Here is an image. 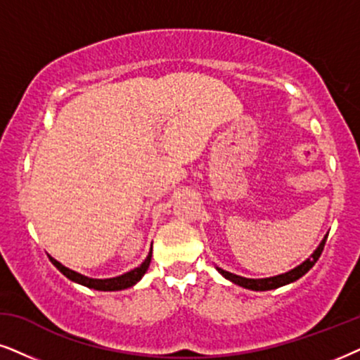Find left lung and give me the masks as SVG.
I'll return each mask as SVG.
<instances>
[{"label":"left lung","mask_w":360,"mask_h":360,"mask_svg":"<svg viewBox=\"0 0 360 360\" xmlns=\"http://www.w3.org/2000/svg\"><path fill=\"white\" fill-rule=\"evenodd\" d=\"M326 239H327V236L321 240L319 248H317L316 251L312 252V256L309 257V259H306V261H304L301 266L294 267V269H290L289 272H284V274H279V276H274V277H266V279H248V277L233 274V272H227L224 269H221V267H216V269L219 271L221 274L224 276L227 281L234 282V284L240 285V288L251 289V290H271V289H277V288H282V285H285V284H290V282L297 281L299 277H302L309 269H311L314 264L317 262V259L321 257L322 251H324Z\"/></svg>","instance_id":"obj_1"}]
</instances>
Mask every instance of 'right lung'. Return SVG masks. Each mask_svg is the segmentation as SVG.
<instances>
[{
    "label": "right lung",
    "instance_id": "right-lung-1",
    "mask_svg": "<svg viewBox=\"0 0 360 360\" xmlns=\"http://www.w3.org/2000/svg\"><path fill=\"white\" fill-rule=\"evenodd\" d=\"M48 257H49V261H51L54 266H56L58 269L72 282H78V284H81V285H86V288L96 289V290H122L127 288H133L136 282H139L141 277L146 274L149 262H151V257H153V248H151V251H149L148 257L144 259V262L141 264L139 267H136V269L126 272V274H122V276L111 277V279H91V277H86L83 274H79V272L68 269V267L63 266L61 262H58L56 259H53L51 256H48Z\"/></svg>",
    "mask_w": 360,
    "mask_h": 360
}]
</instances>
